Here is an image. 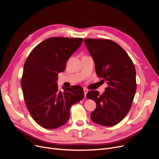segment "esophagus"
<instances>
[{"instance_id": "esophagus-1", "label": "esophagus", "mask_w": 159, "mask_h": 159, "mask_svg": "<svg viewBox=\"0 0 159 159\" xmlns=\"http://www.w3.org/2000/svg\"><path fill=\"white\" fill-rule=\"evenodd\" d=\"M88 92V90L86 88H84V96H85V97H86V94H87Z\"/></svg>"}]
</instances>
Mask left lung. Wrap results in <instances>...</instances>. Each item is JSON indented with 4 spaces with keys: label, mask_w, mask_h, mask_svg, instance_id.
Returning <instances> with one entry per match:
<instances>
[{
    "label": "left lung",
    "mask_w": 159,
    "mask_h": 159,
    "mask_svg": "<svg viewBox=\"0 0 159 159\" xmlns=\"http://www.w3.org/2000/svg\"><path fill=\"white\" fill-rule=\"evenodd\" d=\"M84 42L97 76L107 84L102 95L97 91L86 95L97 105L91 120L104 126H114L123 120L131 107L137 89L135 66L124 49L111 40L86 39Z\"/></svg>",
    "instance_id": "left-lung-1"
}]
</instances>
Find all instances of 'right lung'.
Wrapping results in <instances>:
<instances>
[{
    "label": "right lung",
    "instance_id": "obj_1",
    "mask_svg": "<svg viewBox=\"0 0 159 159\" xmlns=\"http://www.w3.org/2000/svg\"><path fill=\"white\" fill-rule=\"evenodd\" d=\"M82 38L52 37L32 50L24 65L21 87L32 118L40 126L53 129L65 124L71 106L84 98L80 86L58 89V74L66 69L71 55L80 46Z\"/></svg>",
    "mask_w": 159,
    "mask_h": 159
}]
</instances>
